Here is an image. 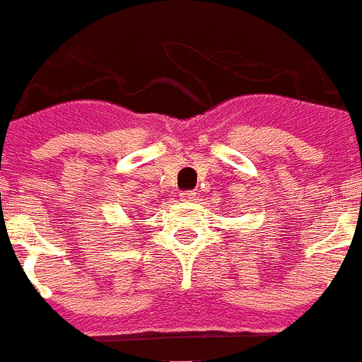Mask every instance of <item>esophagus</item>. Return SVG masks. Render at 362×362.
<instances>
[{"mask_svg":"<svg viewBox=\"0 0 362 362\" xmlns=\"http://www.w3.org/2000/svg\"><path fill=\"white\" fill-rule=\"evenodd\" d=\"M181 202H194L196 199V192L194 190H183L181 194H179Z\"/></svg>","mask_w":362,"mask_h":362,"instance_id":"34e87169","label":"esophagus"}]
</instances>
